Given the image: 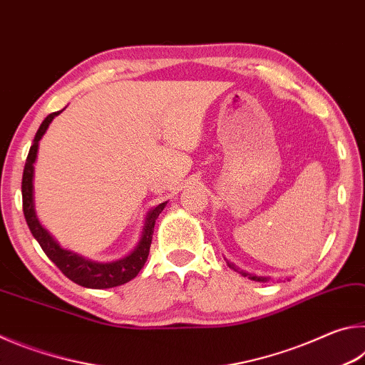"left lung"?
Here are the masks:
<instances>
[{
    "instance_id": "obj_1",
    "label": "left lung",
    "mask_w": 365,
    "mask_h": 365,
    "mask_svg": "<svg viewBox=\"0 0 365 365\" xmlns=\"http://www.w3.org/2000/svg\"><path fill=\"white\" fill-rule=\"evenodd\" d=\"M228 265H230V267L233 269V270H237V272H240V274H242L243 277H248V279H251V280H256V282H267V279H265V277H256V275H251V274H246V272H243V270H240V269H237L235 267L233 264H230V262H227Z\"/></svg>"
}]
</instances>
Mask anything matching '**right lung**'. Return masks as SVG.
Wrapping results in <instances>:
<instances>
[{
  "mask_svg": "<svg viewBox=\"0 0 365 365\" xmlns=\"http://www.w3.org/2000/svg\"><path fill=\"white\" fill-rule=\"evenodd\" d=\"M59 113L61 110L46 115V119L41 122L38 132H36L34 138V145L30 146L29 156L26 160V168H24L22 207H24V215H26L27 225L34 237L36 238V242L40 243L41 250L45 251V255L51 259V261L56 264V267L73 283H77L80 287L95 288V289L123 285V283L135 279V277L138 275V272L143 269L148 255H150L154 224H156L158 215L163 212L165 202H163V205H159L154 207L153 211H150L145 222L143 235H141L137 248H135L128 256L119 259V261L93 262L76 255V252H71L61 248V246L54 242L51 235H49L45 228L40 225L34 209V163L36 159V151H38V141L41 140L43 135H45L49 123H51V120Z\"/></svg>",
  "mask_w": 365,
  "mask_h": 365,
  "instance_id": "obj_1",
  "label": "right lung"
}]
</instances>
